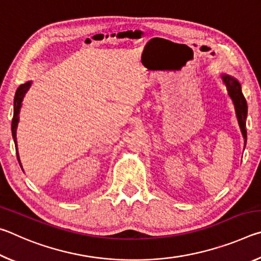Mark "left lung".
<instances>
[{"instance_id":"left-lung-1","label":"left lung","mask_w":261,"mask_h":261,"mask_svg":"<svg viewBox=\"0 0 261 261\" xmlns=\"http://www.w3.org/2000/svg\"><path fill=\"white\" fill-rule=\"evenodd\" d=\"M223 82L226 84L228 94L230 95L232 99V102L235 105L236 115L238 124H240L243 138H244V146L246 145V116H247V103L244 98V95L242 93L241 90V84L238 83L235 78L227 74H222Z\"/></svg>"}]
</instances>
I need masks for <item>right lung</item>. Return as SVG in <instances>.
Segmentation results:
<instances>
[{
  "instance_id": "right-lung-1",
  "label": "right lung",
  "mask_w": 261,
  "mask_h": 261,
  "mask_svg": "<svg viewBox=\"0 0 261 261\" xmlns=\"http://www.w3.org/2000/svg\"><path fill=\"white\" fill-rule=\"evenodd\" d=\"M31 86V83H26L20 85L18 88H17L16 94H15V100H14V118H12V124H11V131H12V137H14L15 140V145H16V151H17V141H16V130H17V124H18L19 121V110L21 107V101H23L25 93L29 91V88ZM17 159L19 161V155H18V151H17ZM20 163V161H19ZM21 167V166H20Z\"/></svg>"
}]
</instances>
